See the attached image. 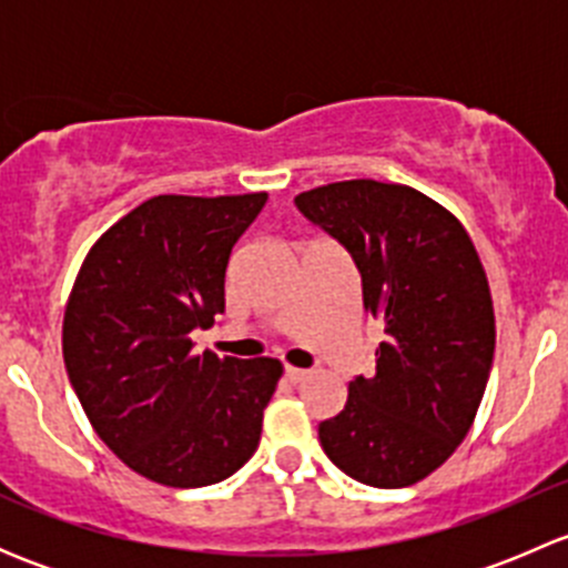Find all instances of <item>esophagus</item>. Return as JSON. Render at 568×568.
<instances>
[{"instance_id":"34e87169","label":"esophagus","mask_w":568,"mask_h":568,"mask_svg":"<svg viewBox=\"0 0 568 568\" xmlns=\"http://www.w3.org/2000/svg\"><path fill=\"white\" fill-rule=\"evenodd\" d=\"M307 374H311V371H305V368H294V365H285V376H288L291 382H302V379H305Z\"/></svg>"}]
</instances>
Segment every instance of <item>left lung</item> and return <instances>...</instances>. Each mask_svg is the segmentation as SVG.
Returning <instances> with one entry per match:
<instances>
[{
  "mask_svg": "<svg viewBox=\"0 0 568 568\" xmlns=\"http://www.w3.org/2000/svg\"><path fill=\"white\" fill-rule=\"evenodd\" d=\"M294 203L352 255L385 329L374 374L354 376L318 426L321 448L359 484H417L459 448L489 382L495 311L478 252L450 211L400 183H326Z\"/></svg>",
  "mask_w": 568,
  "mask_h": 568,
  "instance_id": "obj_1",
  "label": "left lung"
}]
</instances>
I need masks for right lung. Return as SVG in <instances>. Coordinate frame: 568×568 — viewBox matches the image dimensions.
Returning a JSON list of instances; mask_svg holds the SVG:
<instances>
[{"label": "right lung", "instance_id": "1", "mask_svg": "<svg viewBox=\"0 0 568 568\" xmlns=\"http://www.w3.org/2000/svg\"><path fill=\"white\" fill-rule=\"evenodd\" d=\"M266 192L159 194L93 244L62 321V357L95 434L134 473L220 484L255 454L283 365L192 354V329L225 313L233 244Z\"/></svg>", "mask_w": 568, "mask_h": 568}]
</instances>
